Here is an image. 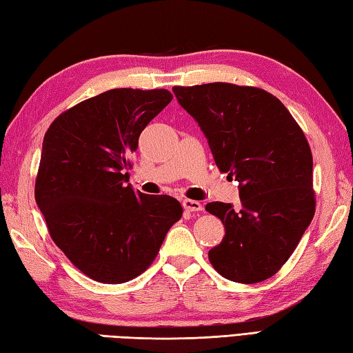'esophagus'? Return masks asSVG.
<instances>
[{"mask_svg": "<svg viewBox=\"0 0 353 353\" xmlns=\"http://www.w3.org/2000/svg\"><path fill=\"white\" fill-rule=\"evenodd\" d=\"M182 205H183V208H185L188 212H199V211H201V209H203V206H201V205L199 203V201L190 200V199H185V200L182 201Z\"/></svg>", "mask_w": 353, "mask_h": 353, "instance_id": "esophagus-1", "label": "esophagus"}]
</instances>
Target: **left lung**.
I'll return each instance as SVG.
<instances>
[{
  "instance_id": "8db88e82",
  "label": "left lung",
  "mask_w": 353,
  "mask_h": 353,
  "mask_svg": "<svg viewBox=\"0 0 353 353\" xmlns=\"http://www.w3.org/2000/svg\"><path fill=\"white\" fill-rule=\"evenodd\" d=\"M172 92L205 133L216 167L239 183L238 211L221 201L206 205L226 229L209 261L229 281L268 279L288 261L316 212L305 133L264 89L215 81L174 86Z\"/></svg>"
}]
</instances>
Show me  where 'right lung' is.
<instances>
[{
	"instance_id": "obj_1",
	"label": "right lung",
	"mask_w": 353,
	"mask_h": 353,
	"mask_svg": "<svg viewBox=\"0 0 353 353\" xmlns=\"http://www.w3.org/2000/svg\"><path fill=\"white\" fill-rule=\"evenodd\" d=\"M171 100L167 89H110L65 110L45 133L36 203L52 241L97 282L144 273L181 220L176 199L125 185L141 132Z\"/></svg>"
}]
</instances>
